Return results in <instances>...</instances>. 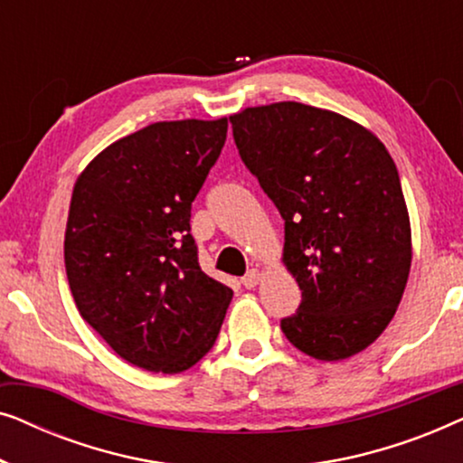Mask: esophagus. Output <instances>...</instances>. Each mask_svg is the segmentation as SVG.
Listing matches in <instances>:
<instances>
[{
    "label": "esophagus",
    "instance_id": "esophagus-1",
    "mask_svg": "<svg viewBox=\"0 0 463 463\" xmlns=\"http://www.w3.org/2000/svg\"><path fill=\"white\" fill-rule=\"evenodd\" d=\"M259 278H261V274H259V269L246 271V276L242 278V287L244 288H255L257 284H259Z\"/></svg>",
    "mask_w": 463,
    "mask_h": 463
}]
</instances>
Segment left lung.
Here are the masks:
<instances>
[{"label":"left lung","instance_id":"8db88e82","mask_svg":"<svg viewBox=\"0 0 463 463\" xmlns=\"http://www.w3.org/2000/svg\"><path fill=\"white\" fill-rule=\"evenodd\" d=\"M238 154L284 219V263L301 288L282 333L307 356L363 352L394 318L411 269V225L383 143L301 103L230 118Z\"/></svg>","mask_w":463,"mask_h":463}]
</instances>
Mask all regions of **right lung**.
I'll list each match as a JSON object with an SVG mask.
<instances>
[{"label": "right lung", "mask_w": 463, "mask_h": 463, "mask_svg": "<svg viewBox=\"0 0 463 463\" xmlns=\"http://www.w3.org/2000/svg\"><path fill=\"white\" fill-rule=\"evenodd\" d=\"M225 135V118L151 124L100 151L73 187L65 268L75 306L145 371L200 363L232 301L202 271L189 225Z\"/></svg>", "instance_id": "obj_1"}]
</instances>
